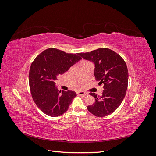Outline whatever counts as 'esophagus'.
Returning a JSON list of instances; mask_svg holds the SVG:
<instances>
[{
    "mask_svg": "<svg viewBox=\"0 0 156 156\" xmlns=\"http://www.w3.org/2000/svg\"><path fill=\"white\" fill-rule=\"evenodd\" d=\"M77 94L79 96H85L87 95V94L86 92H84L83 91H79L77 92Z\"/></svg>",
    "mask_w": 156,
    "mask_h": 156,
    "instance_id": "1",
    "label": "esophagus"
}]
</instances>
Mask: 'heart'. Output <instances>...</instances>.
<instances>
[{"label": "heart", "mask_w": 156, "mask_h": 156, "mask_svg": "<svg viewBox=\"0 0 156 156\" xmlns=\"http://www.w3.org/2000/svg\"><path fill=\"white\" fill-rule=\"evenodd\" d=\"M87 62H87V61H83V62L81 63V64H84V63H87Z\"/></svg>", "instance_id": "b5f03b06"}]
</instances>
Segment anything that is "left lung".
I'll return each mask as SVG.
<instances>
[{
    "label": "left lung",
    "instance_id": "obj_1",
    "mask_svg": "<svg viewBox=\"0 0 156 156\" xmlns=\"http://www.w3.org/2000/svg\"><path fill=\"white\" fill-rule=\"evenodd\" d=\"M79 55L95 64L94 76L100 85L103 84L104 88L101 96L90 93L95 98V103L87 107L88 111L98 117L109 115L120 106L126 93L128 71L124 60L108 48L80 53Z\"/></svg>",
    "mask_w": 156,
    "mask_h": 156
}]
</instances>
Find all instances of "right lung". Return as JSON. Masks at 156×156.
<instances>
[{
    "instance_id": "add662e5",
    "label": "right lung",
    "mask_w": 156,
    "mask_h": 156,
    "mask_svg": "<svg viewBox=\"0 0 156 156\" xmlns=\"http://www.w3.org/2000/svg\"><path fill=\"white\" fill-rule=\"evenodd\" d=\"M81 59L79 53H66L49 48L37 55L32 62L29 71L30 93L36 105L47 115H62L77 96L74 91L59 90L55 87V81Z\"/></svg>"
}]
</instances>
